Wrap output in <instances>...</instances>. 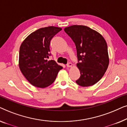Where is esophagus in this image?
I'll list each match as a JSON object with an SVG mask.
<instances>
[{
	"label": "esophagus",
	"instance_id": "34e87169",
	"mask_svg": "<svg viewBox=\"0 0 127 127\" xmlns=\"http://www.w3.org/2000/svg\"><path fill=\"white\" fill-rule=\"evenodd\" d=\"M73 66V65H72V63H70V62H69V63H68L66 65V66L67 67H72Z\"/></svg>",
	"mask_w": 127,
	"mask_h": 127
}]
</instances>
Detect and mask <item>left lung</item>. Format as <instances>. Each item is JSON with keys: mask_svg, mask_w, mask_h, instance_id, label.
Returning a JSON list of instances; mask_svg holds the SVG:
<instances>
[{"mask_svg": "<svg viewBox=\"0 0 127 127\" xmlns=\"http://www.w3.org/2000/svg\"><path fill=\"white\" fill-rule=\"evenodd\" d=\"M64 31L75 43L80 77L76 83L90 87L100 80L109 64L106 41L101 34L84 25H72Z\"/></svg>", "mask_w": 127, "mask_h": 127, "instance_id": "obj_1", "label": "left lung"}]
</instances>
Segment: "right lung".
Segmentation results:
<instances>
[{"label": "right lung", "mask_w": 127, "mask_h": 127, "mask_svg": "<svg viewBox=\"0 0 127 127\" xmlns=\"http://www.w3.org/2000/svg\"><path fill=\"white\" fill-rule=\"evenodd\" d=\"M61 30L54 26L41 28L28 36L21 44L19 67L34 87L43 88L50 86L62 69L54 60H47L50 55V41Z\"/></svg>", "instance_id": "obj_1"}]
</instances>
